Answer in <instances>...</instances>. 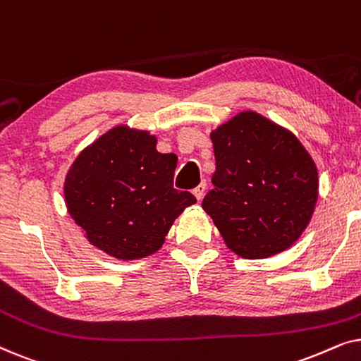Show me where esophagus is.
I'll return each mask as SVG.
<instances>
[{
    "label": "esophagus",
    "mask_w": 361,
    "mask_h": 361,
    "mask_svg": "<svg viewBox=\"0 0 361 361\" xmlns=\"http://www.w3.org/2000/svg\"><path fill=\"white\" fill-rule=\"evenodd\" d=\"M205 189H207V184H205V182H200V184L195 187V189H194V195H195V199H197V200H202V199H204V195H205Z\"/></svg>",
    "instance_id": "obj_1"
}]
</instances>
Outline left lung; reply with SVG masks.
Masks as SVG:
<instances>
[{
  "mask_svg": "<svg viewBox=\"0 0 361 361\" xmlns=\"http://www.w3.org/2000/svg\"><path fill=\"white\" fill-rule=\"evenodd\" d=\"M215 174L202 209L228 248L261 259L288 250L314 214L315 162L293 133L255 111L212 131Z\"/></svg>",
  "mask_w": 361,
  "mask_h": 361,
  "instance_id": "obj_1",
  "label": "left lung"
}]
</instances>
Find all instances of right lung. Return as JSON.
I'll return each instance as SVG.
<instances>
[{"mask_svg":"<svg viewBox=\"0 0 361 361\" xmlns=\"http://www.w3.org/2000/svg\"><path fill=\"white\" fill-rule=\"evenodd\" d=\"M156 136L116 126L85 147L67 172L68 214L98 250L118 259L156 253L174 220L195 204L172 187L177 156L156 149Z\"/></svg>","mask_w":361,"mask_h":361,"instance_id":"1","label":"right lung"}]
</instances>
